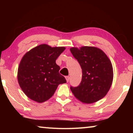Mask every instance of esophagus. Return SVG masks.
<instances>
[{
    "label": "esophagus",
    "mask_w": 133,
    "mask_h": 133,
    "mask_svg": "<svg viewBox=\"0 0 133 133\" xmlns=\"http://www.w3.org/2000/svg\"><path fill=\"white\" fill-rule=\"evenodd\" d=\"M66 80L67 81V82H69V81L70 80V77H69V76H66Z\"/></svg>",
    "instance_id": "obj_1"
}]
</instances>
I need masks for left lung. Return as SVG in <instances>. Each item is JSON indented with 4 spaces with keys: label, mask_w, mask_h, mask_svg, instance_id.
Wrapping results in <instances>:
<instances>
[{
    "label": "left lung",
    "mask_w": 133,
    "mask_h": 133,
    "mask_svg": "<svg viewBox=\"0 0 133 133\" xmlns=\"http://www.w3.org/2000/svg\"><path fill=\"white\" fill-rule=\"evenodd\" d=\"M70 51L82 69L80 85L70 87L75 97L85 104L95 103L106 95L113 80L111 62L100 49L93 46L71 48Z\"/></svg>",
    "instance_id": "obj_1"
}]
</instances>
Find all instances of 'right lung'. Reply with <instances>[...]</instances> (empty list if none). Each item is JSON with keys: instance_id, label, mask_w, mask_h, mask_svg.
Instances as JSON below:
<instances>
[{"instance_id": "add662e5", "label": "right lung", "mask_w": 133, "mask_h": 133, "mask_svg": "<svg viewBox=\"0 0 133 133\" xmlns=\"http://www.w3.org/2000/svg\"><path fill=\"white\" fill-rule=\"evenodd\" d=\"M66 48L43 44L31 49L22 57L17 80L22 91L29 98L43 103L53 96L58 85L66 83L59 73L56 60Z\"/></svg>"}]
</instances>
